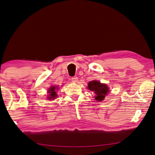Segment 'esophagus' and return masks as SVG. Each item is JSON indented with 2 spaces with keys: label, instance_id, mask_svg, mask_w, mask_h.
<instances>
[{
  "label": "esophagus",
  "instance_id": "obj_1",
  "mask_svg": "<svg viewBox=\"0 0 155 155\" xmlns=\"http://www.w3.org/2000/svg\"><path fill=\"white\" fill-rule=\"evenodd\" d=\"M71 81H72V82H73V83H76V82H77V81H78V78H77V77H72V78H71Z\"/></svg>",
  "mask_w": 155,
  "mask_h": 155
}]
</instances>
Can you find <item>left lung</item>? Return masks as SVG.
Listing matches in <instances>:
<instances>
[{"label": "left lung", "instance_id": "8db88e82", "mask_svg": "<svg viewBox=\"0 0 155 155\" xmlns=\"http://www.w3.org/2000/svg\"><path fill=\"white\" fill-rule=\"evenodd\" d=\"M87 89L94 93L95 100L100 102L103 101L109 91V88L106 84L101 83L99 81L95 80L89 82Z\"/></svg>", "mask_w": 155, "mask_h": 155}]
</instances>
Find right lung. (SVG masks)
I'll list each match as a JSON object with an SVG mask.
<instances>
[{
	"instance_id": "1",
	"label": "right lung",
	"mask_w": 155,
	"mask_h": 155,
	"mask_svg": "<svg viewBox=\"0 0 155 155\" xmlns=\"http://www.w3.org/2000/svg\"><path fill=\"white\" fill-rule=\"evenodd\" d=\"M59 87L57 86H51V87L49 88V90H48V100H54L57 98V94L56 93V91L58 90Z\"/></svg>"
}]
</instances>
